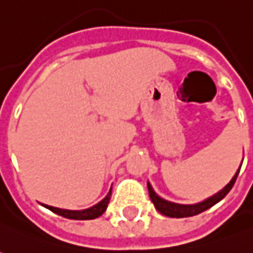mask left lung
<instances>
[{
  "instance_id": "obj_1",
  "label": "left lung",
  "mask_w": 253,
  "mask_h": 253,
  "mask_svg": "<svg viewBox=\"0 0 253 253\" xmlns=\"http://www.w3.org/2000/svg\"><path fill=\"white\" fill-rule=\"evenodd\" d=\"M240 169L237 170V173L234 175V178L231 179L230 183L224 187L222 190H220L218 193H215L214 196L209 197V199L205 200V202L197 203V205H176V203L167 202V200H164V199H161L160 196H157V195H155V192L153 190V187L150 186V183H148V193H150V199H151V202H153L154 206H155V209H157V210H158L161 214L167 215V217H173V218L192 217V215H196V214L203 213L205 210L210 209V207H213L215 203H218L221 199H224V197L227 196V193H228L231 189H232L234 183H235V180H237V176H238V173H240Z\"/></svg>"
}]
</instances>
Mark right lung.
<instances>
[{"mask_svg":"<svg viewBox=\"0 0 253 253\" xmlns=\"http://www.w3.org/2000/svg\"><path fill=\"white\" fill-rule=\"evenodd\" d=\"M110 196H112V190H109L108 196L105 197L102 202H99L96 206H93L91 209L86 210H81V211H73V210H63V209H57V207H51V206H46L48 210H51L53 213L58 214L61 217L66 218H71V220H93L98 218L99 215L106 211V207L109 205Z\"/></svg>","mask_w":253,"mask_h":253,"instance_id":"right-lung-1","label":"right lung"}]
</instances>
